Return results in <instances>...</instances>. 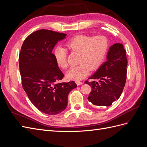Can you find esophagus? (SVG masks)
Wrapping results in <instances>:
<instances>
[{
	"label": "esophagus",
	"mask_w": 147,
	"mask_h": 147,
	"mask_svg": "<svg viewBox=\"0 0 147 147\" xmlns=\"http://www.w3.org/2000/svg\"><path fill=\"white\" fill-rule=\"evenodd\" d=\"M76 84H77V86H79V85H81V84H83V82H80L77 81V82H76Z\"/></svg>",
	"instance_id": "esophagus-1"
}]
</instances>
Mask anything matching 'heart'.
I'll list each match as a JSON object with an SVG mask.
<instances>
[{"instance_id":"b5f03b06","label":"heart","mask_w":147,"mask_h":147,"mask_svg":"<svg viewBox=\"0 0 147 147\" xmlns=\"http://www.w3.org/2000/svg\"><path fill=\"white\" fill-rule=\"evenodd\" d=\"M69 50L80 53L78 65L73 67L66 74L69 80L79 81L86 77L91 69H98L104 61L108 50V41L103 35L90 37L79 35L66 43ZM67 51L61 47H57L53 56L59 67L65 69L68 67Z\"/></svg>"}]
</instances>
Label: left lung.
Here are the masks:
<instances>
[{
  "instance_id": "8db88e82",
  "label": "left lung",
  "mask_w": 147,
  "mask_h": 147,
  "mask_svg": "<svg viewBox=\"0 0 147 147\" xmlns=\"http://www.w3.org/2000/svg\"><path fill=\"white\" fill-rule=\"evenodd\" d=\"M127 61L123 44L117 43L109 48L107 61L88 79L85 83L91 87L88 99L93 105L110 106L119 99L126 81ZM100 80L96 82V79Z\"/></svg>"
}]
</instances>
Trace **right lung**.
I'll return each instance as SVG.
<instances>
[{"mask_svg": "<svg viewBox=\"0 0 147 147\" xmlns=\"http://www.w3.org/2000/svg\"><path fill=\"white\" fill-rule=\"evenodd\" d=\"M67 34L41 29L26 38L21 48L19 66L22 85L32 104L40 112L56 115L67 105L69 93L75 82L59 83L64 75L52 53L57 42Z\"/></svg>", "mask_w": 147, "mask_h": 147, "instance_id": "add662e5", "label": "right lung"}]
</instances>
